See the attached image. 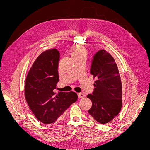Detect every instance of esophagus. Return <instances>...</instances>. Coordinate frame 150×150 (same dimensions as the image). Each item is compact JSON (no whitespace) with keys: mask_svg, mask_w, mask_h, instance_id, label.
Returning a JSON list of instances; mask_svg holds the SVG:
<instances>
[{"mask_svg":"<svg viewBox=\"0 0 150 150\" xmlns=\"http://www.w3.org/2000/svg\"><path fill=\"white\" fill-rule=\"evenodd\" d=\"M84 96H85L84 95V93H78V97L79 98H83L84 97Z\"/></svg>","mask_w":150,"mask_h":150,"instance_id":"obj_1","label":"esophagus"}]
</instances>
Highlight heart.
Returning a JSON list of instances; mask_svg holds the SVG:
<instances>
[{
  "instance_id": "heart-1",
  "label": "heart",
  "mask_w": 150,
  "mask_h": 150,
  "mask_svg": "<svg viewBox=\"0 0 150 150\" xmlns=\"http://www.w3.org/2000/svg\"><path fill=\"white\" fill-rule=\"evenodd\" d=\"M87 54V49L82 45H76L73 48L72 56L74 59L78 58H86Z\"/></svg>"
}]
</instances>
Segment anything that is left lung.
I'll list each match as a JSON object with an SVG mask.
<instances>
[{"instance_id":"left-lung-1","label":"left lung","mask_w":150,"mask_h":150,"mask_svg":"<svg viewBox=\"0 0 150 150\" xmlns=\"http://www.w3.org/2000/svg\"><path fill=\"white\" fill-rule=\"evenodd\" d=\"M91 74L96 78L94 91L87 97L92 101L89 114L97 122L106 124L120 112L122 106V84L114 58L100 50L93 58Z\"/></svg>"}]
</instances>
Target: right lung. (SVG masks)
Wrapping results in <instances>:
<instances>
[{"label": "right lung", "instance_id": "right-lung-1", "mask_svg": "<svg viewBox=\"0 0 150 150\" xmlns=\"http://www.w3.org/2000/svg\"><path fill=\"white\" fill-rule=\"evenodd\" d=\"M59 57L56 49L43 52L35 61L26 77V101L36 119L44 124L56 122L78 99L74 92H54L59 80Z\"/></svg>", "mask_w": 150, "mask_h": 150}]
</instances>
